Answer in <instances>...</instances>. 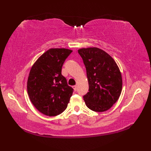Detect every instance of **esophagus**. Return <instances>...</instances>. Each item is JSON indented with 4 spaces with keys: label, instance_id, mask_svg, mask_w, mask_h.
I'll use <instances>...</instances> for the list:
<instances>
[{
    "label": "esophagus",
    "instance_id": "1",
    "mask_svg": "<svg viewBox=\"0 0 151 151\" xmlns=\"http://www.w3.org/2000/svg\"><path fill=\"white\" fill-rule=\"evenodd\" d=\"M73 89H74V90H75V91L77 90V86H73Z\"/></svg>",
    "mask_w": 151,
    "mask_h": 151
}]
</instances>
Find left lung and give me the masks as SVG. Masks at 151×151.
<instances>
[{
    "label": "left lung",
    "instance_id": "8db88e82",
    "mask_svg": "<svg viewBox=\"0 0 151 151\" xmlns=\"http://www.w3.org/2000/svg\"><path fill=\"white\" fill-rule=\"evenodd\" d=\"M86 69L89 91L84 95L86 105L94 111L109 110L119 98L122 76L114 60L99 48L78 50Z\"/></svg>",
    "mask_w": 151,
    "mask_h": 151
}]
</instances>
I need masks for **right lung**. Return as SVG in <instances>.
<instances>
[{
  "mask_svg": "<svg viewBox=\"0 0 151 151\" xmlns=\"http://www.w3.org/2000/svg\"><path fill=\"white\" fill-rule=\"evenodd\" d=\"M72 52L67 49H49L32 67L27 82L28 94L41 113L56 116L67 108L73 89L62 75V69Z\"/></svg>",
  "mask_w": 151,
  "mask_h": 151,
  "instance_id": "right-lung-1",
  "label": "right lung"
}]
</instances>
